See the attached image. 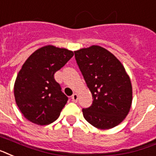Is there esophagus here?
Listing matches in <instances>:
<instances>
[{"mask_svg":"<svg viewBox=\"0 0 156 156\" xmlns=\"http://www.w3.org/2000/svg\"><path fill=\"white\" fill-rule=\"evenodd\" d=\"M78 96L77 93H74L73 96H72V101H73V102H77V101H78Z\"/></svg>","mask_w":156,"mask_h":156,"instance_id":"34e87169","label":"esophagus"}]
</instances>
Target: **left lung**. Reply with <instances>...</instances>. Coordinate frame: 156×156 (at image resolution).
Segmentation results:
<instances>
[{
  "instance_id": "1",
  "label": "left lung",
  "mask_w": 156,
  "mask_h": 156,
  "mask_svg": "<svg viewBox=\"0 0 156 156\" xmlns=\"http://www.w3.org/2000/svg\"><path fill=\"white\" fill-rule=\"evenodd\" d=\"M75 59L93 102L83 109V117L99 129H110L122 123L130 110L133 87L122 63L100 46L75 51Z\"/></svg>"
}]
</instances>
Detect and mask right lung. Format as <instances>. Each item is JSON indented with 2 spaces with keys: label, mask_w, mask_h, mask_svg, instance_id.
<instances>
[{
  "label": "right lung",
  "mask_w": 156,
  "mask_h": 156,
  "mask_svg": "<svg viewBox=\"0 0 156 156\" xmlns=\"http://www.w3.org/2000/svg\"><path fill=\"white\" fill-rule=\"evenodd\" d=\"M73 55L72 51L48 45L26 59L15 80L14 94L19 109L28 121L47 125L58 119L68 97L54 74Z\"/></svg>",
  "instance_id": "1"
}]
</instances>
